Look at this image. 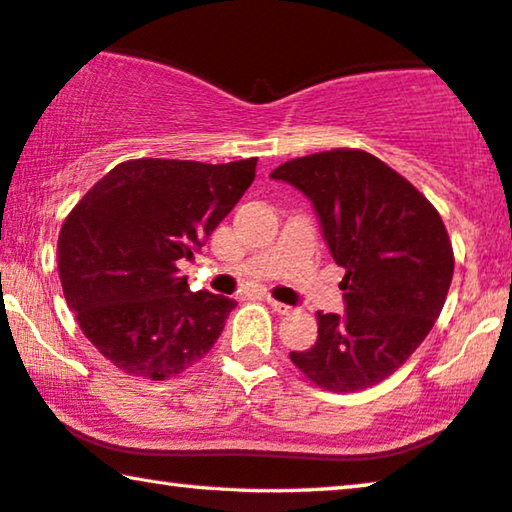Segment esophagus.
<instances>
[{"instance_id":"1","label":"esophagus","mask_w":512,"mask_h":512,"mask_svg":"<svg viewBox=\"0 0 512 512\" xmlns=\"http://www.w3.org/2000/svg\"><path fill=\"white\" fill-rule=\"evenodd\" d=\"M267 304L272 306L274 311L277 313H281V316H286V313H290L293 311V306H288V304H283V302H277V300H272V297H267Z\"/></svg>"}]
</instances>
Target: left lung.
Here are the masks:
<instances>
[{
	"label": "left lung",
	"instance_id": "left-lung-1",
	"mask_svg": "<svg viewBox=\"0 0 512 512\" xmlns=\"http://www.w3.org/2000/svg\"><path fill=\"white\" fill-rule=\"evenodd\" d=\"M270 178L313 203L345 270V313L318 311L316 345L290 359L336 393L387 380L423 343L446 302L455 261L442 217L410 180L366 151L297 157Z\"/></svg>",
	"mask_w": 512,
	"mask_h": 512
}]
</instances>
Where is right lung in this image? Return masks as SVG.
<instances>
[{
  "label": "right lung",
  "instance_id": "obj_1",
  "mask_svg": "<svg viewBox=\"0 0 512 512\" xmlns=\"http://www.w3.org/2000/svg\"><path fill=\"white\" fill-rule=\"evenodd\" d=\"M256 162H121L70 210L57 249L61 288L84 336L116 368L167 380L215 345L235 302L192 293L180 263L254 183Z\"/></svg>",
  "mask_w": 512,
  "mask_h": 512
}]
</instances>
